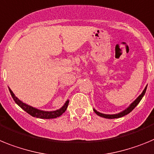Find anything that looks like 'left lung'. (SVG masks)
<instances>
[{
    "label": "left lung",
    "mask_w": 154,
    "mask_h": 154,
    "mask_svg": "<svg viewBox=\"0 0 154 154\" xmlns=\"http://www.w3.org/2000/svg\"><path fill=\"white\" fill-rule=\"evenodd\" d=\"M146 88H147V86L145 87V88H144V90L143 91V92L141 93V94H140V95L139 96V97H137V98H136V99L135 100V101H133V102L132 103V104H131V105L128 107V108H127V109H125V110H123L122 112H119V113H117V114H113V115L103 114V113H101V112L96 111L94 109H93L94 112H95L97 116H101V117H103V118H105V119H118V118L122 117V116H125V115L129 114V112H132V111H133V109L136 108V105H138L139 103H140V101H141V99L143 98V97L144 96V94H145L146 91Z\"/></svg>",
    "instance_id": "1"
}]
</instances>
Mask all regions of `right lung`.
Returning <instances> with one entry per match:
<instances>
[{
  "instance_id": "add662e5",
  "label": "right lung",
  "mask_w": 154,
  "mask_h": 154,
  "mask_svg": "<svg viewBox=\"0 0 154 154\" xmlns=\"http://www.w3.org/2000/svg\"><path fill=\"white\" fill-rule=\"evenodd\" d=\"M9 91L11 93V95L13 97L14 101H15V103L19 107H21V109H23L24 111L29 113L30 116H33V117L39 118V119H55V118H57L59 116H60L63 113L65 112V111L66 110L68 106V104H69V100L65 102L63 105L61 107L60 109H58V110L56 111H50V112H48V111H42L39 110L38 109H35V108H33V107L30 106V105L25 104V103L22 102L21 101H20L18 97L14 95V94L13 93L12 91L11 90L10 88H8Z\"/></svg>"
}]
</instances>
